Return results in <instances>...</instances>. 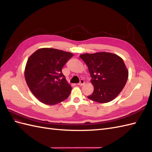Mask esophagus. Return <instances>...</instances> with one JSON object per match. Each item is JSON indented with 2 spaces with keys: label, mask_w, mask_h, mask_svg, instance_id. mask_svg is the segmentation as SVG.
I'll return each mask as SVG.
<instances>
[{
  "label": "esophagus",
  "mask_w": 152,
  "mask_h": 152,
  "mask_svg": "<svg viewBox=\"0 0 152 152\" xmlns=\"http://www.w3.org/2000/svg\"><path fill=\"white\" fill-rule=\"evenodd\" d=\"M84 83H85L84 80V79H80V82H79V84H78V85L80 86H83V85L84 84Z\"/></svg>",
  "instance_id": "34e87169"
}]
</instances>
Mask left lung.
Instances as JSON below:
<instances>
[{"instance_id": "left-lung-1", "label": "left lung", "mask_w": 152, "mask_h": 152, "mask_svg": "<svg viewBox=\"0 0 152 152\" xmlns=\"http://www.w3.org/2000/svg\"><path fill=\"white\" fill-rule=\"evenodd\" d=\"M80 57L88 67L94 86L93 93L87 98L101 103L115 98L128 79V70L123 59L117 54L106 52L83 54Z\"/></svg>"}]
</instances>
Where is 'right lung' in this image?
<instances>
[{
	"mask_svg": "<svg viewBox=\"0 0 152 152\" xmlns=\"http://www.w3.org/2000/svg\"><path fill=\"white\" fill-rule=\"evenodd\" d=\"M73 54L53 48H42L32 54L26 62L25 77L29 89L40 102L54 105L70 94L61 69Z\"/></svg>",
	"mask_w": 152,
	"mask_h": 152,
	"instance_id": "right-lung-1",
	"label": "right lung"
}]
</instances>
